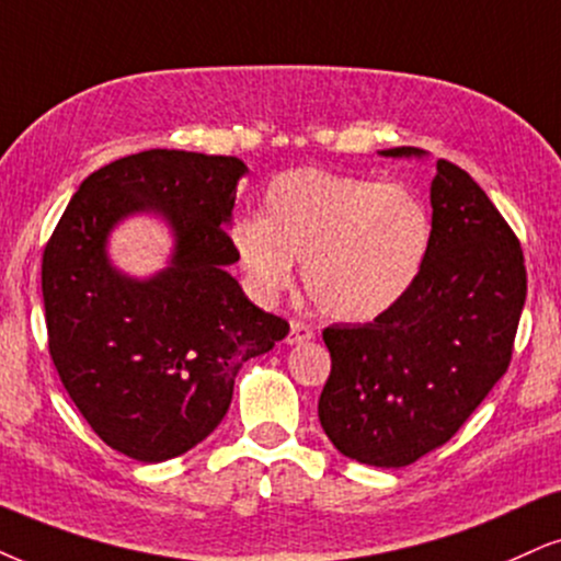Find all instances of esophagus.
Wrapping results in <instances>:
<instances>
[{
    "instance_id": "34e87169",
    "label": "esophagus",
    "mask_w": 561,
    "mask_h": 561,
    "mask_svg": "<svg viewBox=\"0 0 561 561\" xmlns=\"http://www.w3.org/2000/svg\"><path fill=\"white\" fill-rule=\"evenodd\" d=\"M314 337V328L304 320H291V330H288L286 343L296 345V343H309Z\"/></svg>"
}]
</instances>
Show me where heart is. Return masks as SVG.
<instances>
[{"instance_id": "b5f03b06", "label": "heart", "mask_w": 561, "mask_h": 561, "mask_svg": "<svg viewBox=\"0 0 561 561\" xmlns=\"http://www.w3.org/2000/svg\"><path fill=\"white\" fill-rule=\"evenodd\" d=\"M231 244L262 296L291 286L294 260L320 312L362 322L408 294L432 244V218L408 186L294 169L275 176L260 218H239Z\"/></svg>"}]
</instances>
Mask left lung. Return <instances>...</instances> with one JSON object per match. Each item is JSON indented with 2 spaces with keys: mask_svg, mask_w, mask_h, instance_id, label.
<instances>
[{
  "mask_svg": "<svg viewBox=\"0 0 561 561\" xmlns=\"http://www.w3.org/2000/svg\"><path fill=\"white\" fill-rule=\"evenodd\" d=\"M525 291L515 231L460 165L439 158L416 283L371 322L322 330L333 366L317 411L330 442L351 460L403 468L453 439L507 371Z\"/></svg>",
  "mask_w": 561,
  "mask_h": 561,
  "instance_id": "obj_1",
  "label": "left lung"
}]
</instances>
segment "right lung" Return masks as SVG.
<instances>
[{"instance_id": "1", "label": "right lung", "mask_w": 561, "mask_h": 561, "mask_svg": "<svg viewBox=\"0 0 561 561\" xmlns=\"http://www.w3.org/2000/svg\"><path fill=\"white\" fill-rule=\"evenodd\" d=\"M247 165L233 156L142 150L93 171L46 241L48 354L61 385L108 447L161 462L203 442L226 416L247 358L288 322L247 299L226 224ZM175 228L172 267L135 282L107 265L105 237L129 211Z\"/></svg>"}]
</instances>
